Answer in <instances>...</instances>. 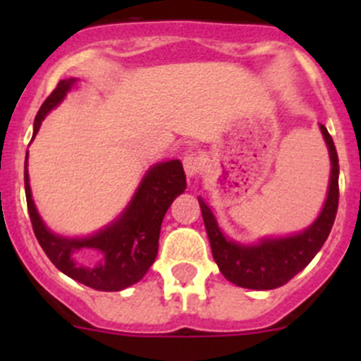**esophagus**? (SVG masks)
I'll use <instances>...</instances> for the list:
<instances>
[{
    "label": "esophagus",
    "mask_w": 361,
    "mask_h": 361,
    "mask_svg": "<svg viewBox=\"0 0 361 361\" xmlns=\"http://www.w3.org/2000/svg\"><path fill=\"white\" fill-rule=\"evenodd\" d=\"M183 169H185V173H187L188 178L197 176L199 171L202 169L201 157H197V155H194V154L187 155V157L183 159Z\"/></svg>",
    "instance_id": "34e87169"
}]
</instances>
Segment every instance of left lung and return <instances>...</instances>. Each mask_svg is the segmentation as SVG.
<instances>
[{
	"instance_id": "8db88e82",
	"label": "left lung",
	"mask_w": 361,
	"mask_h": 361,
	"mask_svg": "<svg viewBox=\"0 0 361 361\" xmlns=\"http://www.w3.org/2000/svg\"><path fill=\"white\" fill-rule=\"evenodd\" d=\"M319 129L329 147L332 162L329 195L314 224L300 234L279 239H262L258 245H239L225 238L214 220L213 211L199 197L211 253L221 274L234 285L251 290L279 288L314 258L329 238L338 206V157L326 127L319 126Z\"/></svg>"
}]
</instances>
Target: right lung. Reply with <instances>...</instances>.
Here are the masks:
<instances>
[{
    "label": "right lung",
    "instance_id": "1",
    "mask_svg": "<svg viewBox=\"0 0 361 361\" xmlns=\"http://www.w3.org/2000/svg\"><path fill=\"white\" fill-rule=\"evenodd\" d=\"M75 82L76 78H68L57 83L36 115L32 137L47 113L64 99ZM24 185L32 231L50 262L82 285L99 292H118L140 281L155 262L164 214L171 202L185 192L187 178L180 160L157 164L143 178L136 195L118 220L97 234L82 239L56 235L45 227L31 197L27 157L24 164ZM82 250L90 251L85 259L81 258Z\"/></svg>",
    "mask_w": 361,
    "mask_h": 361
}]
</instances>
